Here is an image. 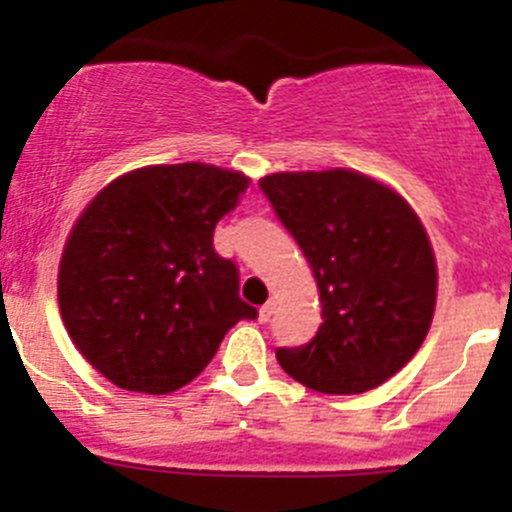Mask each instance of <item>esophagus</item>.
Wrapping results in <instances>:
<instances>
[{
  "mask_svg": "<svg viewBox=\"0 0 512 512\" xmlns=\"http://www.w3.org/2000/svg\"><path fill=\"white\" fill-rule=\"evenodd\" d=\"M274 309H276L274 301H266V304L261 306V309H259V321H261V324H266V321L271 319V314H274Z\"/></svg>",
  "mask_w": 512,
  "mask_h": 512,
  "instance_id": "1",
  "label": "esophagus"
}]
</instances>
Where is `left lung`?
<instances>
[{"label":"left lung","instance_id":"obj_1","mask_svg":"<svg viewBox=\"0 0 512 512\" xmlns=\"http://www.w3.org/2000/svg\"><path fill=\"white\" fill-rule=\"evenodd\" d=\"M316 279L321 324L281 369L321 394H362L405 367L430 332L437 261L415 208L352 168L259 180Z\"/></svg>","mask_w":512,"mask_h":512}]
</instances>
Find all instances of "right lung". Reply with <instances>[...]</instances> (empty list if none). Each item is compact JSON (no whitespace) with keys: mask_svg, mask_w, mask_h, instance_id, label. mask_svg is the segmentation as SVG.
Here are the masks:
<instances>
[{"mask_svg":"<svg viewBox=\"0 0 512 512\" xmlns=\"http://www.w3.org/2000/svg\"><path fill=\"white\" fill-rule=\"evenodd\" d=\"M248 178L208 163L145 165L110 180L72 223L57 301L77 352L120 389L170 394L196 379L256 309L213 251Z\"/></svg>","mask_w":512,"mask_h":512,"instance_id":"obj_1","label":"right lung"}]
</instances>
